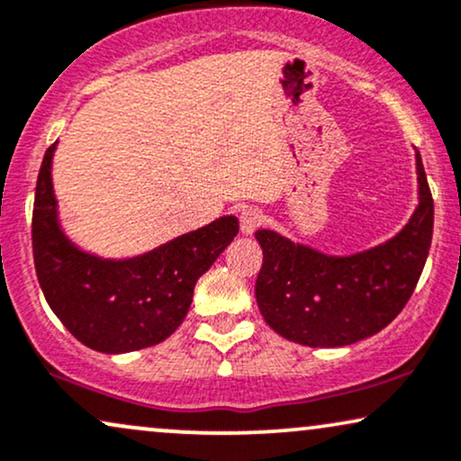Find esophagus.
<instances>
[{"mask_svg":"<svg viewBox=\"0 0 461 461\" xmlns=\"http://www.w3.org/2000/svg\"><path fill=\"white\" fill-rule=\"evenodd\" d=\"M264 223V212L255 206H247L240 211V230L242 234H253Z\"/></svg>","mask_w":461,"mask_h":461,"instance_id":"34e87169","label":"esophagus"}]
</instances>
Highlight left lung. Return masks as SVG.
<instances>
[{"instance_id":"8db88e82","label":"left lung","mask_w":461,"mask_h":461,"mask_svg":"<svg viewBox=\"0 0 461 461\" xmlns=\"http://www.w3.org/2000/svg\"><path fill=\"white\" fill-rule=\"evenodd\" d=\"M419 206L392 240L351 258H330L276 231L264 249L255 298L266 323L306 347H345L387 328L417 287L434 231V200L417 153Z\"/></svg>"}]
</instances>
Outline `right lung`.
<instances>
[{
    "label": "right lung",
    "instance_id": "add662e5",
    "mask_svg": "<svg viewBox=\"0 0 461 461\" xmlns=\"http://www.w3.org/2000/svg\"><path fill=\"white\" fill-rule=\"evenodd\" d=\"M52 150L40 166L32 217L33 264L52 312L93 351L130 353L166 340L187 317L197 278L236 238L238 219L221 217L142 258L97 259L72 247L57 223Z\"/></svg>",
    "mask_w": 461,
    "mask_h": 461
}]
</instances>
